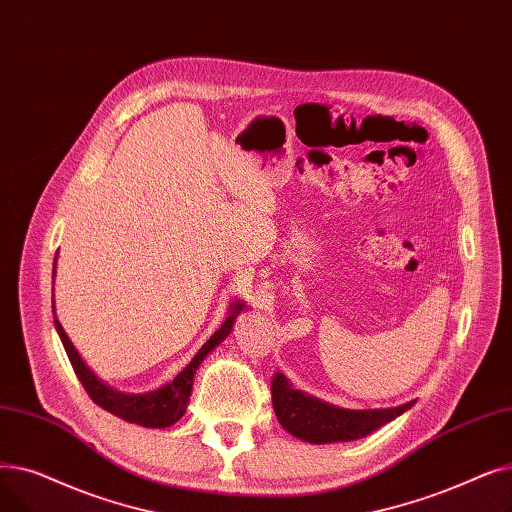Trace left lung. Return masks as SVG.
Segmentation results:
<instances>
[{"instance_id":"8db88e82","label":"left lung","mask_w":512,"mask_h":512,"mask_svg":"<svg viewBox=\"0 0 512 512\" xmlns=\"http://www.w3.org/2000/svg\"><path fill=\"white\" fill-rule=\"evenodd\" d=\"M273 408L279 423L291 435L300 437L310 444H333V442H354L360 437L373 433L385 423L394 421L406 412L415 400L396 408H375V410H350L316 400L300 389L289 385L287 377L275 373L273 383Z\"/></svg>"}]
</instances>
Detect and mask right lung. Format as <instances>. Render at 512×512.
Instances as JSON below:
<instances>
[{
	"instance_id": "1",
	"label": "right lung",
	"mask_w": 512,
	"mask_h": 512,
	"mask_svg": "<svg viewBox=\"0 0 512 512\" xmlns=\"http://www.w3.org/2000/svg\"><path fill=\"white\" fill-rule=\"evenodd\" d=\"M56 258H58V254H56ZM54 275H56V262H54ZM52 304H54V298H52ZM52 308H56V306H52ZM243 308H246V304H243V302H233L225 323L218 327V331H214V335L198 350V354L191 358L187 367L170 383H164L162 387L152 389V392H145V394L118 392V389H112L110 385H106L104 381L97 379L93 375V371L83 362V358L79 356L77 348L72 346L66 331L62 329L60 321L56 319V314H54V323H56L58 335L62 339V346L68 354L72 369H75L79 381L85 387V392L89 394V398L97 406H102L104 410L112 412V415L120 417L127 423H135V425H141V427H152V429H162V427L175 425L185 415L191 389H193V377H196L198 367L218 344L225 342L227 335L233 329L237 314Z\"/></svg>"
}]
</instances>
